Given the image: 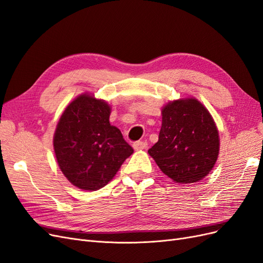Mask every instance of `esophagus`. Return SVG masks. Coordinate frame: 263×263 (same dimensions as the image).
<instances>
[{
	"label": "esophagus",
	"instance_id": "esophagus-1",
	"mask_svg": "<svg viewBox=\"0 0 263 263\" xmlns=\"http://www.w3.org/2000/svg\"><path fill=\"white\" fill-rule=\"evenodd\" d=\"M133 147H134L135 150H144L148 147V144L146 141H136L133 145Z\"/></svg>",
	"mask_w": 263,
	"mask_h": 263
}]
</instances>
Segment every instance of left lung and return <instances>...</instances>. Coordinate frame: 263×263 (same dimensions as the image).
<instances>
[{
    "instance_id": "8db88e82",
    "label": "left lung",
    "mask_w": 263,
    "mask_h": 263,
    "mask_svg": "<svg viewBox=\"0 0 263 263\" xmlns=\"http://www.w3.org/2000/svg\"><path fill=\"white\" fill-rule=\"evenodd\" d=\"M219 135L210 112L194 98L162 108L159 139L148 150L160 170L177 183L204 179L216 163Z\"/></svg>"
}]
</instances>
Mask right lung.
<instances>
[{
	"label": "right lung",
	"instance_id": "right-lung-1",
	"mask_svg": "<svg viewBox=\"0 0 263 263\" xmlns=\"http://www.w3.org/2000/svg\"><path fill=\"white\" fill-rule=\"evenodd\" d=\"M110 106L81 94L66 107L53 135L59 168L79 189L97 191L112 180L134 149L109 124Z\"/></svg>",
	"mask_w": 263,
	"mask_h": 263
}]
</instances>
